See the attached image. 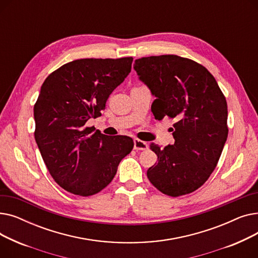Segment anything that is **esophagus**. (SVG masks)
<instances>
[{"mask_svg":"<svg viewBox=\"0 0 258 258\" xmlns=\"http://www.w3.org/2000/svg\"><path fill=\"white\" fill-rule=\"evenodd\" d=\"M134 148L136 151H145V150H147V148H148V145L144 141H141L139 139H135V141H134Z\"/></svg>","mask_w":258,"mask_h":258,"instance_id":"1","label":"esophagus"}]
</instances>
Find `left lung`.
<instances>
[{
	"mask_svg": "<svg viewBox=\"0 0 258 258\" xmlns=\"http://www.w3.org/2000/svg\"><path fill=\"white\" fill-rule=\"evenodd\" d=\"M134 69L156 98V119H175L173 145L151 143L158 163L147 178L170 197L190 194L204 184L216 167L228 137L227 101L205 67L177 55L142 57Z\"/></svg>",
	"mask_w": 258,
	"mask_h": 258,
	"instance_id": "1",
	"label": "left lung"
}]
</instances>
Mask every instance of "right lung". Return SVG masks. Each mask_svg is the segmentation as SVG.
I'll return each instance as SVG.
<instances>
[{"instance_id": "add662e5", "label": "right lung", "mask_w": 258, "mask_h": 258, "mask_svg": "<svg viewBox=\"0 0 258 258\" xmlns=\"http://www.w3.org/2000/svg\"><path fill=\"white\" fill-rule=\"evenodd\" d=\"M132 62L133 57L73 60L51 73L40 88L34 137L50 174L64 190L81 197L101 191L132 152V138H107L86 127L88 120L101 115Z\"/></svg>"}]
</instances>
